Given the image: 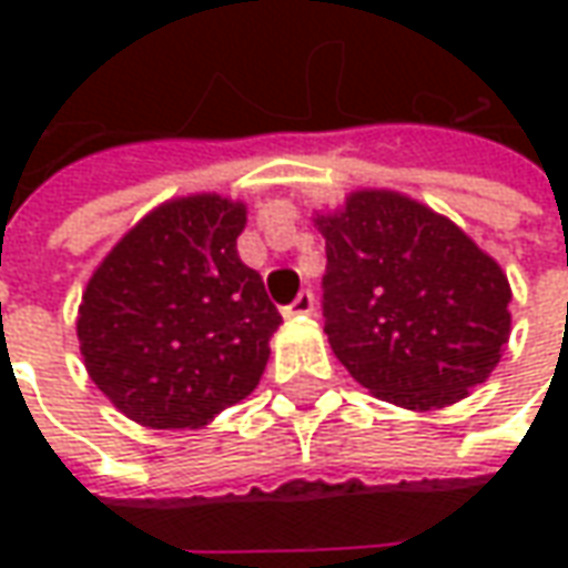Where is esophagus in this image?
<instances>
[{
  "mask_svg": "<svg viewBox=\"0 0 568 568\" xmlns=\"http://www.w3.org/2000/svg\"><path fill=\"white\" fill-rule=\"evenodd\" d=\"M313 313V295L310 292H301V295L288 304V307L283 310L285 320H295V316H310Z\"/></svg>",
  "mask_w": 568,
  "mask_h": 568,
  "instance_id": "obj_1",
  "label": "esophagus"
}]
</instances>
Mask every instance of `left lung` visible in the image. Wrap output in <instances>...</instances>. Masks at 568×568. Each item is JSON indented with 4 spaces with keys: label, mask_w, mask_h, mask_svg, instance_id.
<instances>
[{
    "label": "left lung",
    "mask_w": 568,
    "mask_h": 568,
    "mask_svg": "<svg viewBox=\"0 0 568 568\" xmlns=\"http://www.w3.org/2000/svg\"><path fill=\"white\" fill-rule=\"evenodd\" d=\"M313 222L325 334L353 381L407 410L456 405L487 381L511 334V285L459 224L386 187Z\"/></svg>",
    "instance_id": "1"
}]
</instances>
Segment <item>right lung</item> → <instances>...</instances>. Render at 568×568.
<instances>
[{
    "label": "right lung",
    "instance_id": "obj_1",
    "mask_svg": "<svg viewBox=\"0 0 568 568\" xmlns=\"http://www.w3.org/2000/svg\"><path fill=\"white\" fill-rule=\"evenodd\" d=\"M243 227V200H166L88 280L75 320L84 368L133 423L200 428L258 386L283 316L236 255Z\"/></svg>",
    "mask_w": 568,
    "mask_h": 568
}]
</instances>
